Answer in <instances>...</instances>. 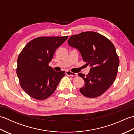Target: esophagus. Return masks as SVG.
Segmentation results:
<instances>
[{"mask_svg": "<svg viewBox=\"0 0 134 134\" xmlns=\"http://www.w3.org/2000/svg\"><path fill=\"white\" fill-rule=\"evenodd\" d=\"M65 74H66V75H67L71 76H75L78 75V74L76 73L72 72L71 71H67L65 72Z\"/></svg>", "mask_w": 134, "mask_h": 134, "instance_id": "34e87169", "label": "esophagus"}]
</instances>
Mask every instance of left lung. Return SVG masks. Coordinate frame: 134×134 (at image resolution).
Masks as SVG:
<instances>
[{
    "label": "left lung",
    "mask_w": 134,
    "mask_h": 134,
    "mask_svg": "<svg viewBox=\"0 0 134 134\" xmlns=\"http://www.w3.org/2000/svg\"><path fill=\"white\" fill-rule=\"evenodd\" d=\"M68 44L78 49L83 60L91 67L87 75L78 74L85 82L79 89L81 93L89 98L100 96L117 76L119 58L114 45L101 34L89 31L71 36Z\"/></svg>",
    "instance_id": "obj_1"
}]
</instances>
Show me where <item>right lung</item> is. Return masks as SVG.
I'll return each instance as SVG.
<instances>
[{
	"instance_id": "add662e5",
	"label": "right lung",
	"mask_w": 134,
	"mask_h": 134,
	"mask_svg": "<svg viewBox=\"0 0 134 134\" xmlns=\"http://www.w3.org/2000/svg\"><path fill=\"white\" fill-rule=\"evenodd\" d=\"M67 38L39 37L28 42L19 53L16 74L22 89L31 97L38 100L48 98L65 75L64 71H55L48 64L57 48Z\"/></svg>"
}]
</instances>
